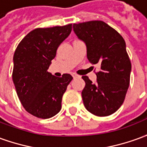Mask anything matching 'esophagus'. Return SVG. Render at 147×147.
Returning a JSON list of instances; mask_svg holds the SVG:
<instances>
[{
  "label": "esophagus",
  "mask_w": 147,
  "mask_h": 147,
  "mask_svg": "<svg viewBox=\"0 0 147 147\" xmlns=\"http://www.w3.org/2000/svg\"><path fill=\"white\" fill-rule=\"evenodd\" d=\"M71 76H72V77H73L74 79H75V78H78V77H79V76H78V75L76 73H72L71 74Z\"/></svg>",
  "instance_id": "1"
}]
</instances>
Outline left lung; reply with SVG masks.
<instances>
[{"instance_id": "8db88e82", "label": "left lung", "mask_w": 147, "mask_h": 147, "mask_svg": "<svg viewBox=\"0 0 147 147\" xmlns=\"http://www.w3.org/2000/svg\"><path fill=\"white\" fill-rule=\"evenodd\" d=\"M73 30L85 42L90 62L101 66L96 83L82 77L86 83L82 91L84 106L95 116H109L123 104L129 86L131 64L125 41L103 21L74 24Z\"/></svg>"}]
</instances>
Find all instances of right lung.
Masks as SVG:
<instances>
[{
  "mask_svg": "<svg viewBox=\"0 0 147 147\" xmlns=\"http://www.w3.org/2000/svg\"><path fill=\"white\" fill-rule=\"evenodd\" d=\"M71 31V24L36 28L22 39L15 51L12 80L21 104L34 117L48 119L61 109L63 94L73 78L70 74L58 78L48 69Z\"/></svg>",
  "mask_w": 147,
  "mask_h": 147,
  "instance_id": "right-lung-1",
  "label": "right lung"
}]
</instances>
